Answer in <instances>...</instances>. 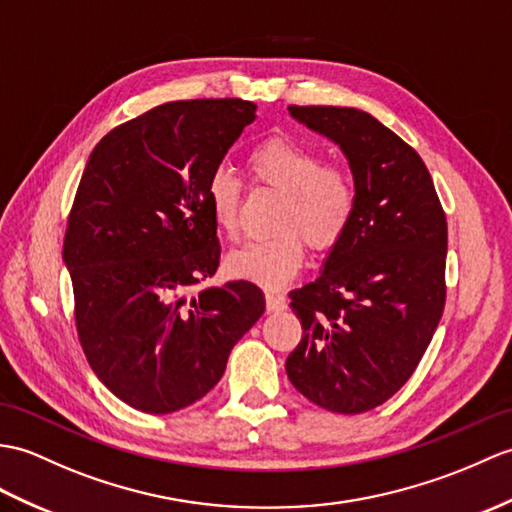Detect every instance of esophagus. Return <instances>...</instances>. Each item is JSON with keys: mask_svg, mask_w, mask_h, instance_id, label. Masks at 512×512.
<instances>
[{"mask_svg": "<svg viewBox=\"0 0 512 512\" xmlns=\"http://www.w3.org/2000/svg\"><path fill=\"white\" fill-rule=\"evenodd\" d=\"M288 303H285V296L277 292H266V310L268 312H283Z\"/></svg>", "mask_w": 512, "mask_h": 512, "instance_id": "34e87169", "label": "esophagus"}]
</instances>
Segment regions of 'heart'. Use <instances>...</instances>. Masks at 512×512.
<instances>
[{
	"label": "heart",
	"instance_id": "b5f03b06",
	"mask_svg": "<svg viewBox=\"0 0 512 512\" xmlns=\"http://www.w3.org/2000/svg\"><path fill=\"white\" fill-rule=\"evenodd\" d=\"M255 183L283 194L275 227L279 233L246 242L227 259L233 275L266 288H279L301 268L305 244L329 251L351 227L355 213V185L347 170L323 165L312 148L288 137L261 141L246 157ZM211 216L218 229L235 237L240 227L242 183L229 168L209 174L205 187Z\"/></svg>",
	"mask_w": 512,
	"mask_h": 512
}]
</instances>
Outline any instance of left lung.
Listing matches in <instances>:
<instances>
[{
    "instance_id": "obj_1",
    "label": "left lung",
    "mask_w": 512,
    "mask_h": 512,
    "mask_svg": "<svg viewBox=\"0 0 512 512\" xmlns=\"http://www.w3.org/2000/svg\"><path fill=\"white\" fill-rule=\"evenodd\" d=\"M288 109L344 152L355 213L320 277L290 292L303 338L285 373L316 406L360 414L408 382L443 316L445 211L417 150L373 115L347 106Z\"/></svg>"
}]
</instances>
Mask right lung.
Returning <instances> with one entry per match:
<instances>
[{"label": "right lung", "instance_id": "add662e5", "mask_svg": "<svg viewBox=\"0 0 512 512\" xmlns=\"http://www.w3.org/2000/svg\"><path fill=\"white\" fill-rule=\"evenodd\" d=\"M255 111L235 98L154 106L104 135L82 172L63 242L76 329L130 408L170 414L205 397L266 310L251 281L189 294L220 264L209 174Z\"/></svg>", "mask_w": 512, "mask_h": 512}]
</instances>
